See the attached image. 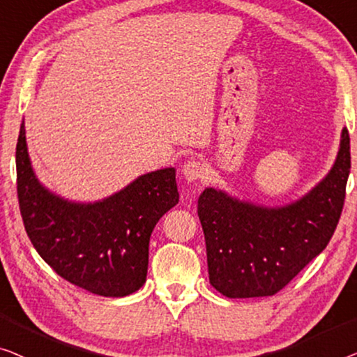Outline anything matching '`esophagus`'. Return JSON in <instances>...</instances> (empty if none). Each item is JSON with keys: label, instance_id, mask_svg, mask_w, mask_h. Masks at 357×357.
I'll use <instances>...</instances> for the list:
<instances>
[{"label": "esophagus", "instance_id": "34e87169", "mask_svg": "<svg viewBox=\"0 0 357 357\" xmlns=\"http://www.w3.org/2000/svg\"><path fill=\"white\" fill-rule=\"evenodd\" d=\"M184 174V178L189 181V183H195V181H199L202 178L204 174V167L202 163L197 162V160H189V162H185L183 165V169H181Z\"/></svg>", "mask_w": 357, "mask_h": 357}]
</instances>
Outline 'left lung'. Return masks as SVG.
Here are the masks:
<instances>
[{
	"label": "left lung",
	"instance_id": "obj_1",
	"mask_svg": "<svg viewBox=\"0 0 357 357\" xmlns=\"http://www.w3.org/2000/svg\"><path fill=\"white\" fill-rule=\"evenodd\" d=\"M349 168L344 128L333 168L298 202L267 208L205 189L197 213L213 288L227 298H260L283 289L330 243L343 212Z\"/></svg>",
	"mask_w": 357,
	"mask_h": 357
}]
</instances>
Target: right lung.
Wrapping results in <instances>:
<instances>
[{
	"label": "right lung",
	"instance_id": "add662e5",
	"mask_svg": "<svg viewBox=\"0 0 357 357\" xmlns=\"http://www.w3.org/2000/svg\"><path fill=\"white\" fill-rule=\"evenodd\" d=\"M16 172L30 243L59 277L107 298L132 294L145 283L150 234L179 202L174 168L144 174L102 202H68L35 178L22 121Z\"/></svg>",
	"mask_w": 357,
	"mask_h": 357
}]
</instances>
